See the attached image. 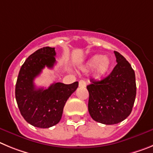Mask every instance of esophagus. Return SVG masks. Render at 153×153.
Here are the masks:
<instances>
[{"label": "esophagus", "mask_w": 153, "mask_h": 153, "mask_svg": "<svg viewBox=\"0 0 153 153\" xmlns=\"http://www.w3.org/2000/svg\"><path fill=\"white\" fill-rule=\"evenodd\" d=\"M86 86V82H85V80H80L79 81V87H84Z\"/></svg>", "instance_id": "esophagus-1"}]
</instances>
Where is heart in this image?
<instances>
[{
  "mask_svg": "<svg viewBox=\"0 0 153 153\" xmlns=\"http://www.w3.org/2000/svg\"><path fill=\"white\" fill-rule=\"evenodd\" d=\"M111 61L107 56L95 55L92 56L86 64V69L91 70L94 69V76L96 78H101L104 76L110 70Z\"/></svg>",
  "mask_w": 153,
  "mask_h": 153,
  "instance_id": "obj_1",
  "label": "heart"
}]
</instances>
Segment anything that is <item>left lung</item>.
Here are the masks:
<instances>
[{
    "label": "left lung",
    "instance_id": "left-lung-1",
    "mask_svg": "<svg viewBox=\"0 0 153 153\" xmlns=\"http://www.w3.org/2000/svg\"><path fill=\"white\" fill-rule=\"evenodd\" d=\"M117 64L104 79L87 86L88 111L94 120L112 125L124 120L134 104L137 85L135 72L126 59L114 51Z\"/></svg>",
    "mask_w": 153,
    "mask_h": 153
}]
</instances>
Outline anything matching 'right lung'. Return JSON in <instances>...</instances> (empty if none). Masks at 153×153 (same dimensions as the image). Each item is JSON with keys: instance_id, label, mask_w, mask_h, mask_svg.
<instances>
[{"instance_id": "right-lung-1", "label": "right lung", "mask_w": 153, "mask_h": 153, "mask_svg": "<svg viewBox=\"0 0 153 153\" xmlns=\"http://www.w3.org/2000/svg\"><path fill=\"white\" fill-rule=\"evenodd\" d=\"M55 56V48L47 46L36 50L24 62L16 80L15 96L20 114L36 127L49 128L57 124L67 100L78 86V82L70 85L56 82L47 89L36 88L35 78L45 67L53 68Z\"/></svg>"}]
</instances>
